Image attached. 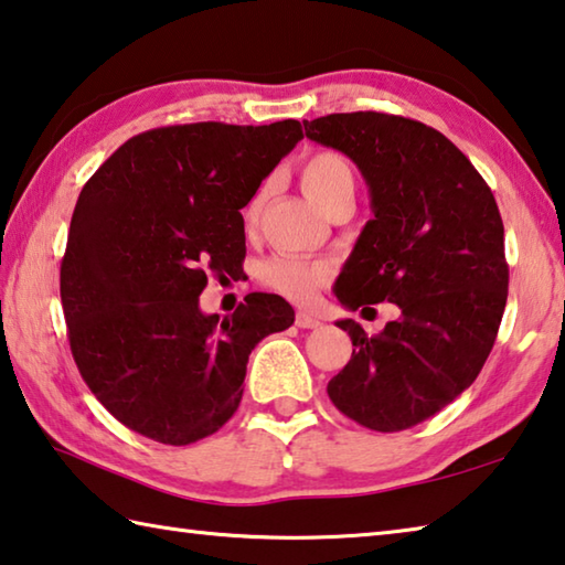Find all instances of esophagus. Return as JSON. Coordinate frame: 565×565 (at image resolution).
<instances>
[{
    "instance_id": "1",
    "label": "esophagus",
    "mask_w": 565,
    "mask_h": 565,
    "mask_svg": "<svg viewBox=\"0 0 565 565\" xmlns=\"http://www.w3.org/2000/svg\"><path fill=\"white\" fill-rule=\"evenodd\" d=\"M296 326H299V328H318V326H321V321H318V318L311 316V313L299 311V313H296Z\"/></svg>"
}]
</instances>
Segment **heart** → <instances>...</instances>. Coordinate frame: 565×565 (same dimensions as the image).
I'll return each mask as SVG.
<instances>
[{
  "instance_id": "heart-1",
  "label": "heart",
  "mask_w": 565,
  "mask_h": 565,
  "mask_svg": "<svg viewBox=\"0 0 565 565\" xmlns=\"http://www.w3.org/2000/svg\"><path fill=\"white\" fill-rule=\"evenodd\" d=\"M299 180L303 192L318 210H328L338 200L355 198V170L351 160L335 150H316L301 162ZM266 202V188H259L244 207V224L254 230L259 224ZM259 279L271 291L291 301H309L311 296L331 279V266L309 262L294 254H274L262 264Z\"/></svg>"
}]
</instances>
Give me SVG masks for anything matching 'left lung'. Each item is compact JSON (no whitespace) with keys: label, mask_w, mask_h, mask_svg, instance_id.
<instances>
[{"label":"left lung","mask_w":565,"mask_h":565,"mask_svg":"<svg viewBox=\"0 0 565 565\" xmlns=\"http://www.w3.org/2000/svg\"><path fill=\"white\" fill-rule=\"evenodd\" d=\"M303 128L345 152L371 188L373 220L338 276V301L399 309L377 335L338 321L353 355L328 397L358 425L399 433L465 393L494 348L509 294L504 222L469 158L425 122L358 110Z\"/></svg>","instance_id":"obj_1"}]
</instances>
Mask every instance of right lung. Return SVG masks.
Wrapping results in <instances>:
<instances>
[{
  "label": "right lung",
  "mask_w": 565,
  "mask_h": 565,
  "mask_svg": "<svg viewBox=\"0 0 565 565\" xmlns=\"http://www.w3.org/2000/svg\"><path fill=\"white\" fill-rule=\"evenodd\" d=\"M303 138L271 126L188 122L132 136L78 194L61 306L78 373L132 433L182 447L237 413L254 345L294 323L276 294L204 316L207 276H237L252 194Z\"/></svg>",
  "instance_id": "1"
}]
</instances>
